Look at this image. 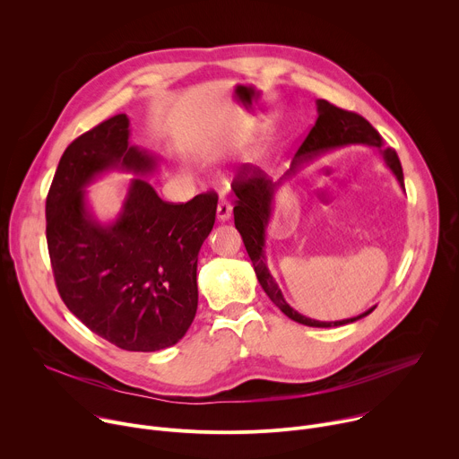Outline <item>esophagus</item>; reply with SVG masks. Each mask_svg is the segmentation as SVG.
I'll return each instance as SVG.
<instances>
[{"instance_id":"esophagus-1","label":"esophagus","mask_w":459,"mask_h":459,"mask_svg":"<svg viewBox=\"0 0 459 459\" xmlns=\"http://www.w3.org/2000/svg\"><path fill=\"white\" fill-rule=\"evenodd\" d=\"M216 214H218V221H227L230 218V214H232V205L227 200H221L218 204Z\"/></svg>"}]
</instances>
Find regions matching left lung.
I'll return each instance as SVG.
<instances>
[{"mask_svg":"<svg viewBox=\"0 0 459 459\" xmlns=\"http://www.w3.org/2000/svg\"><path fill=\"white\" fill-rule=\"evenodd\" d=\"M316 108H317V119L314 126L310 128L308 136L305 138L303 145L298 149L294 154L290 169L278 179L273 181L264 170L254 167L250 169L248 175L246 174L247 169L243 170V176H238L232 183V190L236 194V207H234V225L238 232L243 238L245 248L248 252V257L254 265L255 276L259 285L264 287L267 296L273 299L280 310L289 316L290 319L307 325V326H319V329H329V326H342L347 323H354L365 316H368L374 308L370 307L359 316L342 319V321H317L312 317H307L294 310L283 298L274 276L271 274L267 267V255H265V230L271 223L273 211H274V200L280 186L287 179H290L303 165L308 161H314L317 156L347 147V145H368L374 147L379 156L383 158L385 165L390 169V172L396 176L400 186L405 190L403 183V169L400 163V158L396 151L392 149H383L381 136L377 134V130L359 114L343 110L326 100H316Z\"/></svg>","mask_w":459,"mask_h":459,"instance_id":"obj_1","label":"left lung"}]
</instances>
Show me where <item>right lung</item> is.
<instances>
[{
    "label": "right lung",
    "mask_w": 459,
    "mask_h": 459,
    "mask_svg": "<svg viewBox=\"0 0 459 459\" xmlns=\"http://www.w3.org/2000/svg\"><path fill=\"white\" fill-rule=\"evenodd\" d=\"M117 114L63 152L47 195V245L67 308L112 345L154 352L176 345L198 308V254L216 220L218 195L163 202L143 178L158 160L130 143ZM134 173L120 214L97 220L86 186L100 175Z\"/></svg>",
    "instance_id": "add662e5"
}]
</instances>
